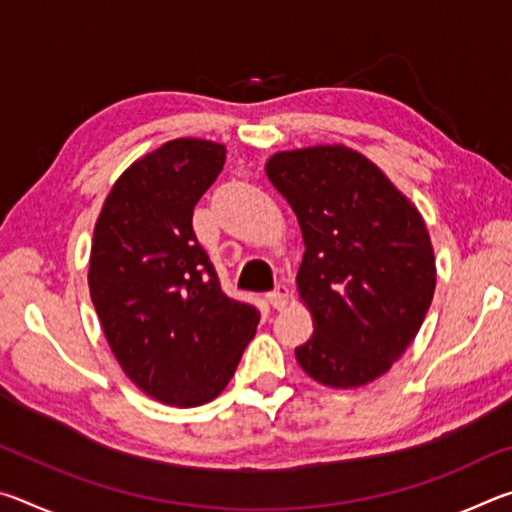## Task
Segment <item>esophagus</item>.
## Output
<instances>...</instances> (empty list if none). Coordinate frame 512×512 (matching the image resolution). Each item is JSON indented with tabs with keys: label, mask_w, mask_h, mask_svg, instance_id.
I'll list each match as a JSON object with an SVG mask.
<instances>
[{
	"label": "esophagus",
	"mask_w": 512,
	"mask_h": 512,
	"mask_svg": "<svg viewBox=\"0 0 512 512\" xmlns=\"http://www.w3.org/2000/svg\"><path fill=\"white\" fill-rule=\"evenodd\" d=\"M289 296H291L289 289L284 287V284H277L275 291L268 293V302H271L273 309L280 311V309H284V307L289 305Z\"/></svg>",
	"instance_id": "34e87169"
}]
</instances>
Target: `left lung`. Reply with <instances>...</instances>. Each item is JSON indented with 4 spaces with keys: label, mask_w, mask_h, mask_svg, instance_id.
<instances>
[{
    "label": "left lung",
    "mask_w": 512,
    "mask_h": 512,
    "mask_svg": "<svg viewBox=\"0 0 512 512\" xmlns=\"http://www.w3.org/2000/svg\"><path fill=\"white\" fill-rule=\"evenodd\" d=\"M266 176L305 241L296 282L314 334L296 348L300 368L329 388L366 386L413 343L433 300L436 257L422 214L343 144L275 153Z\"/></svg>",
    "instance_id": "left-lung-1"
}]
</instances>
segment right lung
Wrapping results in <instances>:
<instances>
[{"label": "right lung", "instance_id": "1", "mask_svg": "<svg viewBox=\"0 0 512 512\" xmlns=\"http://www.w3.org/2000/svg\"><path fill=\"white\" fill-rule=\"evenodd\" d=\"M225 146L178 137L142 155L103 201L90 250V298L126 377L162 404L214 400L255 336L259 311L221 291L192 228Z\"/></svg>", "mask_w": 512, "mask_h": 512}]
</instances>
